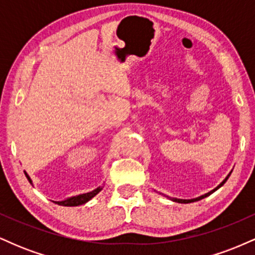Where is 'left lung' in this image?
<instances>
[{
	"label": "left lung",
	"instance_id": "1",
	"mask_svg": "<svg viewBox=\"0 0 255 255\" xmlns=\"http://www.w3.org/2000/svg\"><path fill=\"white\" fill-rule=\"evenodd\" d=\"M231 171H233V170H231ZM231 171L229 172V175H228V176H227V177H225V178H224V180H223V181H222V182H221V183H219L217 187H216V188H215V189H212V191H211V192L206 193V194H204V195H200V197H198V198H194V199H177V198H169V197H168V198H169V199H170V200H172V201H175V203H180V204H189V203H194V201H199V200H201V199H204V198L209 197V195H210V194H212V193H213V192H216V191H217V189H218V188H221V187H222V186H223V184H224L225 182H227V180H228V178H229V176H230V174H231Z\"/></svg>",
	"mask_w": 255,
	"mask_h": 255
}]
</instances>
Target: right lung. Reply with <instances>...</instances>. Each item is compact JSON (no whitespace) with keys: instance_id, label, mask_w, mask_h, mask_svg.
<instances>
[{"instance_id":"right-lung-1","label":"right lung","mask_w":255,"mask_h":255,"mask_svg":"<svg viewBox=\"0 0 255 255\" xmlns=\"http://www.w3.org/2000/svg\"><path fill=\"white\" fill-rule=\"evenodd\" d=\"M26 177H27L28 182L32 184V180L30 178V176L27 175V172L24 171ZM103 189V187H98V188L93 189L92 192H89V193H85V194H79V195H75V197H71V198H67L64 199L62 201H54L55 204L57 205H61V206H79V205H83V204H86L87 201H90L91 199L93 197H96V195L98 194L99 192Z\"/></svg>"}]
</instances>
